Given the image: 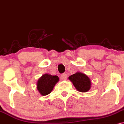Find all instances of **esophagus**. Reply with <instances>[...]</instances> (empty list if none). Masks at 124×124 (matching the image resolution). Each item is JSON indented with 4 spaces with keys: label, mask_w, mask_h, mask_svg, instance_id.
<instances>
[{
    "label": "esophagus",
    "mask_w": 124,
    "mask_h": 124,
    "mask_svg": "<svg viewBox=\"0 0 124 124\" xmlns=\"http://www.w3.org/2000/svg\"><path fill=\"white\" fill-rule=\"evenodd\" d=\"M61 77H62V79L63 80H66L67 78V74L64 73L62 74Z\"/></svg>",
    "instance_id": "34e87169"
}]
</instances>
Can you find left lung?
I'll return each instance as SVG.
<instances>
[{"label":"left lung","instance_id":"1","mask_svg":"<svg viewBox=\"0 0 124 124\" xmlns=\"http://www.w3.org/2000/svg\"><path fill=\"white\" fill-rule=\"evenodd\" d=\"M68 79L73 84L77 91L81 92H86L91 88V79L86 74L82 72H77L68 77Z\"/></svg>","mask_w":124,"mask_h":124}]
</instances>
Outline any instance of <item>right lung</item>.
<instances>
[{
	"label": "right lung",
	"mask_w": 124,
	"mask_h": 124,
	"mask_svg": "<svg viewBox=\"0 0 124 124\" xmlns=\"http://www.w3.org/2000/svg\"><path fill=\"white\" fill-rule=\"evenodd\" d=\"M59 81L57 75L45 74L40 77L36 83V88L41 95L46 96L53 91L54 86Z\"/></svg>",
	"instance_id": "add662e5"
}]
</instances>
